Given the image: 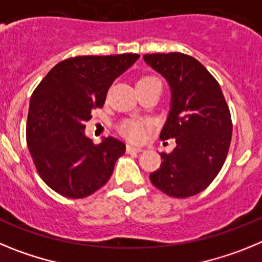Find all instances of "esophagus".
I'll list each match as a JSON object with an SVG mask.
<instances>
[{
  "mask_svg": "<svg viewBox=\"0 0 262 262\" xmlns=\"http://www.w3.org/2000/svg\"><path fill=\"white\" fill-rule=\"evenodd\" d=\"M127 152H128V154H140V152H143V148L134 147V145H127Z\"/></svg>",
  "mask_w": 262,
  "mask_h": 262,
  "instance_id": "obj_1",
  "label": "esophagus"
}]
</instances>
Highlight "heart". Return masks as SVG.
I'll return each mask as SVG.
<instances>
[{"label": "heart", "mask_w": 262, "mask_h": 262, "mask_svg": "<svg viewBox=\"0 0 262 262\" xmlns=\"http://www.w3.org/2000/svg\"><path fill=\"white\" fill-rule=\"evenodd\" d=\"M151 80H157L154 76H145L142 77L138 82H144V81H151ZM145 129H147V123L144 120L140 119H127L123 120L119 126V131L122 135L126 136L127 139L133 140V142H140L144 139Z\"/></svg>", "instance_id": "heart-1"}]
</instances>
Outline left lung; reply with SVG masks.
<instances>
[{
	"instance_id": "left-lung-1",
	"label": "left lung",
	"mask_w": 262,
	"mask_h": 262,
	"mask_svg": "<svg viewBox=\"0 0 262 262\" xmlns=\"http://www.w3.org/2000/svg\"><path fill=\"white\" fill-rule=\"evenodd\" d=\"M144 61L168 81L170 110L160 138L176 139L170 154L149 174L155 186L173 198H187L209 186L226 161L232 136L230 108L221 85L200 61L180 52L144 55Z\"/></svg>"
}]
</instances>
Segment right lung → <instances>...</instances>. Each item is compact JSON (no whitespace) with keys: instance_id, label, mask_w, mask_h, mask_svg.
Here are the masks:
<instances>
[{"instance_id":"right-lung-1","label":"right lung","mask_w":262,"mask_h":262,"mask_svg":"<svg viewBox=\"0 0 262 262\" xmlns=\"http://www.w3.org/2000/svg\"><path fill=\"white\" fill-rule=\"evenodd\" d=\"M138 53L76 56L60 61L31 96L27 145L35 168L48 186L67 198H85L113 174L126 145L108 136L94 144L85 122L102 107L115 78L139 59Z\"/></svg>"}]
</instances>
